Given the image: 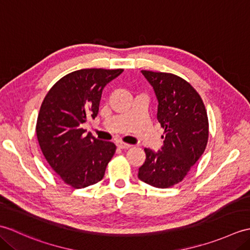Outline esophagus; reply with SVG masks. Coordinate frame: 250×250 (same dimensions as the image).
<instances>
[{
  "label": "esophagus",
  "instance_id": "esophagus-1",
  "mask_svg": "<svg viewBox=\"0 0 250 250\" xmlns=\"http://www.w3.org/2000/svg\"><path fill=\"white\" fill-rule=\"evenodd\" d=\"M117 146H118L120 149H128V148L131 147V145L129 144H125V143H122V142H118L117 143Z\"/></svg>",
  "mask_w": 250,
  "mask_h": 250
}]
</instances>
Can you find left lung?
Returning a JSON list of instances; mask_svg holds the SVG:
<instances>
[{
  "mask_svg": "<svg viewBox=\"0 0 250 250\" xmlns=\"http://www.w3.org/2000/svg\"><path fill=\"white\" fill-rule=\"evenodd\" d=\"M158 101L157 119L164 129L163 145L145 148L139 178L156 188L182 182L199 160L208 141V119L199 93L185 79L169 73L142 71Z\"/></svg>",
  "mask_w": 250,
  "mask_h": 250,
  "instance_id": "left-lung-1",
  "label": "left lung"
}]
</instances>
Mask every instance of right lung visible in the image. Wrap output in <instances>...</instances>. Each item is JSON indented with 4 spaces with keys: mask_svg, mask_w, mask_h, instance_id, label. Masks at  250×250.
<instances>
[{
    "mask_svg": "<svg viewBox=\"0 0 250 250\" xmlns=\"http://www.w3.org/2000/svg\"><path fill=\"white\" fill-rule=\"evenodd\" d=\"M124 70L83 68L67 74L42 103L36 124L39 144L47 162L74 188H84L104 177L116 151L111 142L100 141L82 128L99 114L102 91Z\"/></svg>",
    "mask_w": 250,
    "mask_h": 250,
    "instance_id": "add662e5",
    "label": "right lung"
}]
</instances>
